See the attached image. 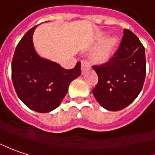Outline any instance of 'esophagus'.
I'll use <instances>...</instances> for the list:
<instances>
[{"instance_id":"esophagus-1","label":"esophagus","mask_w":155,"mask_h":155,"mask_svg":"<svg viewBox=\"0 0 155 155\" xmlns=\"http://www.w3.org/2000/svg\"><path fill=\"white\" fill-rule=\"evenodd\" d=\"M90 68L89 63H87L86 61H82L81 63V71L83 73H84L85 71H88V69Z\"/></svg>"}]
</instances>
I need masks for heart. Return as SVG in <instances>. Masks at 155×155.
Instances as JSON below:
<instances>
[{
	"label": "heart",
	"mask_w": 155,
	"mask_h": 155,
	"mask_svg": "<svg viewBox=\"0 0 155 155\" xmlns=\"http://www.w3.org/2000/svg\"><path fill=\"white\" fill-rule=\"evenodd\" d=\"M119 43V39L116 36H112L110 39H108L102 47L97 49V51L91 53V59L92 62L102 64L106 63L110 58H112L114 54V51L116 50Z\"/></svg>",
	"instance_id": "heart-1"
}]
</instances>
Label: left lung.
<instances>
[{
    "instance_id": "obj_1",
    "label": "left lung",
    "mask_w": 155,
    "mask_h": 155,
    "mask_svg": "<svg viewBox=\"0 0 155 155\" xmlns=\"http://www.w3.org/2000/svg\"><path fill=\"white\" fill-rule=\"evenodd\" d=\"M98 83L92 93L108 111H120L131 104L143 87L146 77L145 48L131 30L124 29L119 50L110 61L93 66Z\"/></svg>"
}]
</instances>
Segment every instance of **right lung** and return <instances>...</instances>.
Instances as JSON below:
<instances>
[{
  "label": "right lung",
  "instance_id": "obj_1",
  "mask_svg": "<svg viewBox=\"0 0 155 155\" xmlns=\"http://www.w3.org/2000/svg\"><path fill=\"white\" fill-rule=\"evenodd\" d=\"M37 26L30 28L16 46L12 61V81L17 96L33 111L50 112L58 108L69 85L81 74V64L65 70L59 64L41 58L33 44Z\"/></svg>",
  "mask_w": 155,
  "mask_h": 155
}]
</instances>
